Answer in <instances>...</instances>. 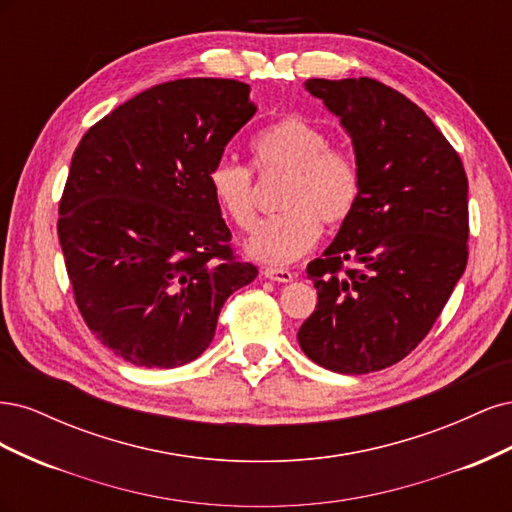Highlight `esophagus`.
Returning a JSON list of instances; mask_svg holds the SVG:
<instances>
[{
    "label": "esophagus",
    "instance_id": "34e87169",
    "mask_svg": "<svg viewBox=\"0 0 512 512\" xmlns=\"http://www.w3.org/2000/svg\"><path fill=\"white\" fill-rule=\"evenodd\" d=\"M262 275L267 277V280L271 282H282V284H288L294 280V273L288 271V269H273V267H267L265 271H262Z\"/></svg>",
    "mask_w": 512,
    "mask_h": 512
}]
</instances>
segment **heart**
<instances>
[{"instance_id":"1","label":"heart","mask_w":512,"mask_h":512,"mask_svg":"<svg viewBox=\"0 0 512 512\" xmlns=\"http://www.w3.org/2000/svg\"><path fill=\"white\" fill-rule=\"evenodd\" d=\"M260 173H286L282 215L262 222L245 241V252L265 265H288L312 250L324 226L342 224L361 194V173L344 149L329 147L316 123L286 115L262 128L250 143ZM209 188L226 218L250 230L256 224L252 170L222 158L209 170Z\"/></svg>"}]
</instances>
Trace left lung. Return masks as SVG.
I'll use <instances>...</instances> for the list:
<instances>
[{
    "mask_svg": "<svg viewBox=\"0 0 512 512\" xmlns=\"http://www.w3.org/2000/svg\"><path fill=\"white\" fill-rule=\"evenodd\" d=\"M305 89L352 141L361 194L307 265L318 303L297 333L324 369L359 376L408 356L468 265V177L433 121L374 79H309Z\"/></svg>",
    "mask_w": 512,
    "mask_h": 512,
    "instance_id": "8db88e82",
    "label": "left lung"
}]
</instances>
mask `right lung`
Here are the masks:
<instances>
[{
    "instance_id": "add662e5",
    "label": "right lung",
    "mask_w": 512,
    "mask_h": 512,
    "mask_svg": "<svg viewBox=\"0 0 512 512\" xmlns=\"http://www.w3.org/2000/svg\"><path fill=\"white\" fill-rule=\"evenodd\" d=\"M254 113L250 85L179 79L117 106L76 147L57 235L85 324L123 361L198 359L224 301L256 280L209 188Z\"/></svg>"
}]
</instances>
